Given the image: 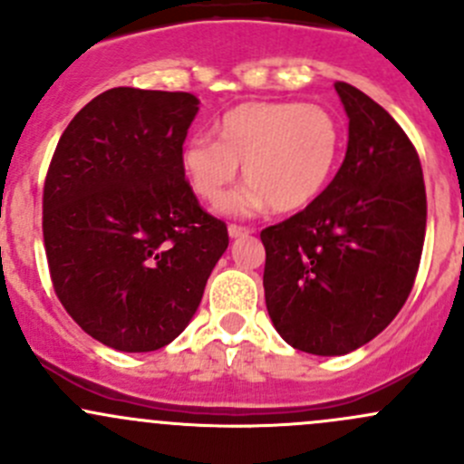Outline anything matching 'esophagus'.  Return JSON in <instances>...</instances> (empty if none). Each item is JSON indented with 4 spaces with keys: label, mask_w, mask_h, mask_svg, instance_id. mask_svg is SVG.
Segmentation results:
<instances>
[{
    "label": "esophagus",
    "mask_w": 464,
    "mask_h": 464,
    "mask_svg": "<svg viewBox=\"0 0 464 464\" xmlns=\"http://www.w3.org/2000/svg\"><path fill=\"white\" fill-rule=\"evenodd\" d=\"M251 228L249 227H240V224H228V236L231 237H245L249 236Z\"/></svg>",
    "instance_id": "1"
}]
</instances>
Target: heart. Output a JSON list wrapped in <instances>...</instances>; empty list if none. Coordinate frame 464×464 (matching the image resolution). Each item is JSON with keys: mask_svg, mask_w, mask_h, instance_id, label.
Masks as SVG:
<instances>
[{"mask_svg": "<svg viewBox=\"0 0 464 464\" xmlns=\"http://www.w3.org/2000/svg\"><path fill=\"white\" fill-rule=\"evenodd\" d=\"M215 137L188 139L179 163L206 204L222 202L242 166L249 188L224 202L233 215L266 204L280 213L305 208L330 184L343 150L341 121L316 102H242L215 123Z\"/></svg>", "mask_w": 464, "mask_h": 464, "instance_id": "obj_1", "label": "heart"}]
</instances>
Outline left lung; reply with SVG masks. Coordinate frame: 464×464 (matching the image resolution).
I'll return each instance as SVG.
<instances>
[{"instance_id": "obj_1", "label": "left lung", "mask_w": 464, "mask_h": 464, "mask_svg": "<svg viewBox=\"0 0 464 464\" xmlns=\"http://www.w3.org/2000/svg\"><path fill=\"white\" fill-rule=\"evenodd\" d=\"M350 119L348 152L319 198L262 228L265 298L292 348L348 354L400 314L427 233L415 145L371 96L334 82Z\"/></svg>"}]
</instances>
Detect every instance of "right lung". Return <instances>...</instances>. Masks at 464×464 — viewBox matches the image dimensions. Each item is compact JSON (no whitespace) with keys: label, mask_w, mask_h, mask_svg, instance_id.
Returning a JSON list of instances; mask_svg holds the SVG:
<instances>
[{"label":"right lung","mask_w":464,"mask_h":464,"mask_svg":"<svg viewBox=\"0 0 464 464\" xmlns=\"http://www.w3.org/2000/svg\"><path fill=\"white\" fill-rule=\"evenodd\" d=\"M198 105L188 92L107 89L49 163L42 233L55 296L121 353L177 339L228 246L227 224L199 206L179 163Z\"/></svg>","instance_id":"1"}]
</instances>
